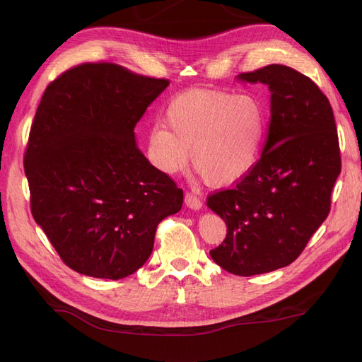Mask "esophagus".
<instances>
[{"instance_id":"esophagus-1","label":"esophagus","mask_w":362,"mask_h":362,"mask_svg":"<svg viewBox=\"0 0 362 362\" xmlns=\"http://www.w3.org/2000/svg\"><path fill=\"white\" fill-rule=\"evenodd\" d=\"M184 202H185V205L190 208V210H194V211H198V210H201V208H202V201L198 198V196L190 193V192L185 193Z\"/></svg>"}]
</instances>
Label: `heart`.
I'll use <instances>...</instances> for the list:
<instances>
[{"label":"heart","instance_id":"heart-1","mask_svg":"<svg viewBox=\"0 0 362 362\" xmlns=\"http://www.w3.org/2000/svg\"><path fill=\"white\" fill-rule=\"evenodd\" d=\"M164 122L148 137L149 157L166 175L189 166L214 187L229 185L255 168L266 134V116L257 98L226 90L194 89L169 104Z\"/></svg>","mask_w":362,"mask_h":362}]
</instances>
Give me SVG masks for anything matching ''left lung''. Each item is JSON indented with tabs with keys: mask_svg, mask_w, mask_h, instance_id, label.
Listing matches in <instances>:
<instances>
[{
	"mask_svg": "<svg viewBox=\"0 0 362 362\" xmlns=\"http://www.w3.org/2000/svg\"><path fill=\"white\" fill-rule=\"evenodd\" d=\"M237 80L269 87L270 122L255 168L206 201L228 228L210 255L226 272L252 276L300 255L329 214L341 158L332 107L308 76L269 64Z\"/></svg>",
	"mask_w": 362,
	"mask_h": 362,
	"instance_id": "left-lung-1",
	"label": "left lung"
}]
</instances>
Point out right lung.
I'll list each match as a JSON object with an SVG mask.
<instances>
[{
    "label": "right lung",
    "instance_id": "right-lung-1",
    "mask_svg": "<svg viewBox=\"0 0 362 362\" xmlns=\"http://www.w3.org/2000/svg\"><path fill=\"white\" fill-rule=\"evenodd\" d=\"M168 86L113 63H84L42 96L24 158L31 214L81 275H133L151 257L158 223L181 210L182 190L134 134Z\"/></svg>",
    "mask_w": 362,
    "mask_h": 362
}]
</instances>
